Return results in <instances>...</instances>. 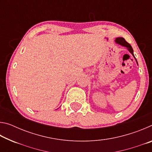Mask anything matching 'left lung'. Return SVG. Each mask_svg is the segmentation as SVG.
<instances>
[{
    "label": "left lung",
    "instance_id": "obj_1",
    "mask_svg": "<svg viewBox=\"0 0 152 152\" xmlns=\"http://www.w3.org/2000/svg\"><path fill=\"white\" fill-rule=\"evenodd\" d=\"M115 42H116L117 43H118V44L121 45L123 46H124V47L127 48L128 49L129 51V52L133 56V57L135 58L134 54H133V48L132 47V45H131L129 43L126 42L124 38H123V37H117V38H116V39H115ZM135 59L136 62H137V60H136L135 58ZM137 65H138V64H137Z\"/></svg>",
    "mask_w": 152,
    "mask_h": 152
}]
</instances>
